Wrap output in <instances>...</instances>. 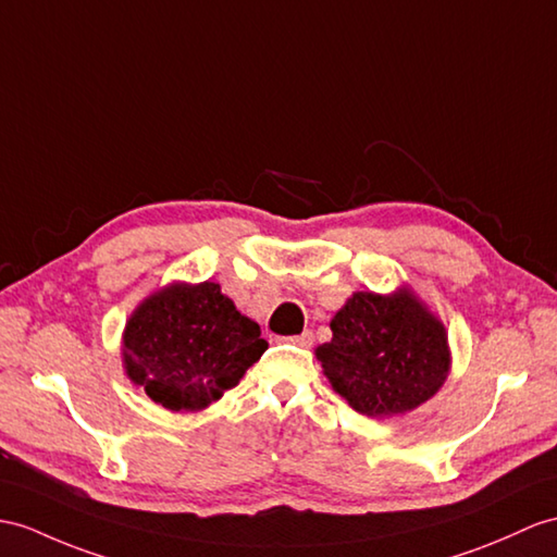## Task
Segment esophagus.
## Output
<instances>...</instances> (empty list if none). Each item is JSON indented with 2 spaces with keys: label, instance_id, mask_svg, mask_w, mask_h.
Instances as JSON below:
<instances>
[{
  "label": "esophagus",
  "instance_id": "esophagus-1",
  "mask_svg": "<svg viewBox=\"0 0 557 557\" xmlns=\"http://www.w3.org/2000/svg\"><path fill=\"white\" fill-rule=\"evenodd\" d=\"M288 343H293L297 347H311V345H314V335H311V331H305L300 335L288 337Z\"/></svg>",
  "mask_w": 557,
  "mask_h": 557
}]
</instances>
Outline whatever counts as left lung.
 Instances as JSON below:
<instances>
[{
  "mask_svg": "<svg viewBox=\"0 0 557 557\" xmlns=\"http://www.w3.org/2000/svg\"><path fill=\"white\" fill-rule=\"evenodd\" d=\"M317 347L337 395L363 416H395L428 401L449 375L444 325L411 293H355Z\"/></svg>",
  "mask_w": 557,
  "mask_h": 557,
  "instance_id": "8db88e82",
  "label": "left lung"
}]
</instances>
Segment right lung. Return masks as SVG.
Segmentation results:
<instances>
[{"label":"right lung","instance_id":"obj_1","mask_svg":"<svg viewBox=\"0 0 557 557\" xmlns=\"http://www.w3.org/2000/svg\"><path fill=\"white\" fill-rule=\"evenodd\" d=\"M260 325L216 283L162 288L134 311L122 357L134 385L170 411H200L264 355Z\"/></svg>","mask_w":557,"mask_h":557}]
</instances>
